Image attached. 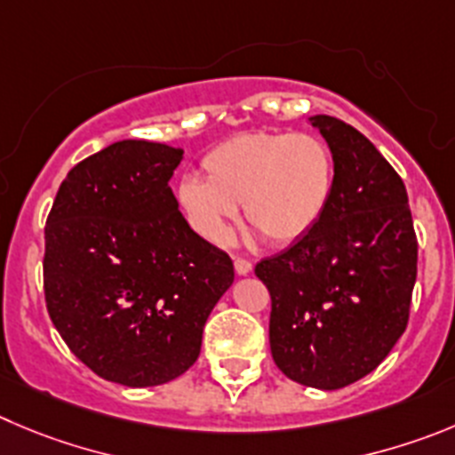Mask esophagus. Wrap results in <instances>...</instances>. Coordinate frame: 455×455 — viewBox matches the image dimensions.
I'll return each instance as SVG.
<instances>
[{
  "instance_id": "esophagus-1",
  "label": "esophagus",
  "mask_w": 455,
  "mask_h": 455,
  "mask_svg": "<svg viewBox=\"0 0 455 455\" xmlns=\"http://www.w3.org/2000/svg\"><path fill=\"white\" fill-rule=\"evenodd\" d=\"M233 265H235V271L240 275H247V274H251V269H253V265L249 260H244V258H235V260H233Z\"/></svg>"
}]
</instances>
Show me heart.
<instances>
[{"instance_id": "heart-1", "label": "heart", "mask_w": 455, "mask_h": 455, "mask_svg": "<svg viewBox=\"0 0 455 455\" xmlns=\"http://www.w3.org/2000/svg\"><path fill=\"white\" fill-rule=\"evenodd\" d=\"M202 168L206 180L186 175L177 199L190 227L213 244L228 240L240 204L269 242L300 240L321 222L337 186L332 148L307 132L237 134L208 152Z\"/></svg>"}]
</instances>
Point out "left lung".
Instances as JSON below:
<instances>
[{"label":"left lung","mask_w":455,"mask_h":455,"mask_svg":"<svg viewBox=\"0 0 455 455\" xmlns=\"http://www.w3.org/2000/svg\"><path fill=\"white\" fill-rule=\"evenodd\" d=\"M332 148L337 186L321 222L256 265L271 296L269 346L291 381L337 390L386 359L409 323L418 237L404 181L347 123L309 118Z\"/></svg>","instance_id":"8db88e82"}]
</instances>
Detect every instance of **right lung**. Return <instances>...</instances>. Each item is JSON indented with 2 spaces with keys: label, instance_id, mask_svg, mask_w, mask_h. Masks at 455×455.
Instances as JSON below:
<instances>
[{
  "label": "right lung",
  "instance_id": "add662e5",
  "mask_svg": "<svg viewBox=\"0 0 455 455\" xmlns=\"http://www.w3.org/2000/svg\"><path fill=\"white\" fill-rule=\"evenodd\" d=\"M181 148L125 139L58 188L44 228V299L55 330L103 379L143 388L184 375L233 262L180 213Z\"/></svg>",
  "mask_w": 455,
  "mask_h": 455
}]
</instances>
